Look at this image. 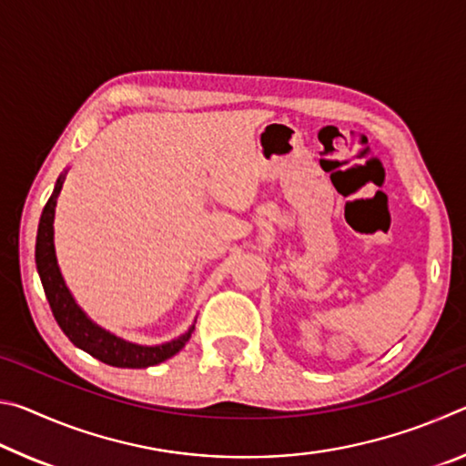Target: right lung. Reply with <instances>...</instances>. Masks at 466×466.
Wrapping results in <instances>:
<instances>
[{
  "label": "right lung",
  "instance_id": "obj_1",
  "mask_svg": "<svg viewBox=\"0 0 466 466\" xmlns=\"http://www.w3.org/2000/svg\"><path fill=\"white\" fill-rule=\"evenodd\" d=\"M67 170H63L57 183H55L53 193L46 201L41 222H38L36 232V248H35V261L36 271L41 278L45 296L49 299V306L53 310V317L57 320L63 333L67 335L69 341L76 347H80L92 358L105 361L108 366L115 368H147L162 364V361L170 360L172 356L183 350L185 343L191 339L195 330V322L188 327L183 335L177 339H170L167 343L160 345H139L131 343L127 339L110 333V330L96 325L88 314H86L80 304L76 302L72 291H69L66 279H63L57 252H55V208H57V197L61 193L63 180H66Z\"/></svg>",
  "mask_w": 466,
  "mask_h": 466
}]
</instances>
